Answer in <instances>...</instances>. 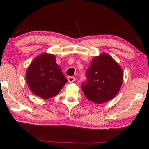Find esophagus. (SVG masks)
Returning <instances> with one entry per match:
<instances>
[{
  "label": "esophagus",
  "instance_id": "34e87169",
  "mask_svg": "<svg viewBox=\"0 0 149 149\" xmlns=\"http://www.w3.org/2000/svg\"><path fill=\"white\" fill-rule=\"evenodd\" d=\"M68 81L70 82V83H72V82H74L75 80V78L74 77H72V76H69L68 77Z\"/></svg>",
  "mask_w": 149,
  "mask_h": 149
}]
</instances>
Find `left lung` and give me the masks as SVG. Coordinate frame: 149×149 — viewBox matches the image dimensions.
I'll use <instances>...</instances> for the list:
<instances>
[{"label": "left lung", "mask_w": 149, "mask_h": 149, "mask_svg": "<svg viewBox=\"0 0 149 149\" xmlns=\"http://www.w3.org/2000/svg\"><path fill=\"white\" fill-rule=\"evenodd\" d=\"M88 79L81 88L87 98L97 104L114 98L123 81V69L106 53L92 59L86 72Z\"/></svg>", "instance_id": "obj_1"}]
</instances>
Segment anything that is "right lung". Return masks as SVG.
I'll list each match as a JSON object with an SVG mask.
<instances>
[{
    "label": "right lung",
    "instance_id": "1",
    "mask_svg": "<svg viewBox=\"0 0 149 149\" xmlns=\"http://www.w3.org/2000/svg\"><path fill=\"white\" fill-rule=\"evenodd\" d=\"M26 81L33 94L45 100L58 94L68 82L55 55L46 52L31 61L26 71Z\"/></svg>",
    "mask_w": 149,
    "mask_h": 149
}]
</instances>
